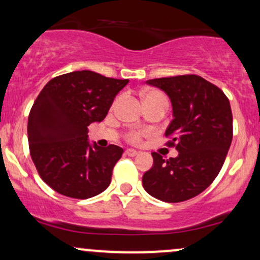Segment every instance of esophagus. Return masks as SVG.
<instances>
[{
	"instance_id": "obj_1",
	"label": "esophagus",
	"mask_w": 260,
	"mask_h": 260,
	"mask_svg": "<svg viewBox=\"0 0 260 260\" xmlns=\"http://www.w3.org/2000/svg\"><path fill=\"white\" fill-rule=\"evenodd\" d=\"M138 151H136V150H134V149H127L126 151H125V155H127V156H136L138 155Z\"/></svg>"
}]
</instances>
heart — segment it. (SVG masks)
<instances>
[{"mask_svg":"<svg viewBox=\"0 0 260 260\" xmlns=\"http://www.w3.org/2000/svg\"><path fill=\"white\" fill-rule=\"evenodd\" d=\"M142 98H144V103L145 104H150V103H165V104L169 105V100H167L166 95L164 93L158 90H147L142 93ZM147 131L145 130H130L127 131L125 138L126 140L130 142V144L138 145L144 140L145 136L147 135Z\"/></svg>","mask_w":260,"mask_h":260,"instance_id":"b5f03b06","label":"heart"}]
</instances>
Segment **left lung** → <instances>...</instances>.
<instances>
[{
  "instance_id": "1",
  "label": "left lung",
  "mask_w": 260,
  "mask_h": 260,
  "mask_svg": "<svg viewBox=\"0 0 260 260\" xmlns=\"http://www.w3.org/2000/svg\"><path fill=\"white\" fill-rule=\"evenodd\" d=\"M147 84L170 96L174 120L167 127L166 146L177 157L165 160L152 152L153 165L142 176L149 194L169 203L183 202L205 191L219 174L233 139L228 98L217 85L196 74L156 78Z\"/></svg>"
}]
</instances>
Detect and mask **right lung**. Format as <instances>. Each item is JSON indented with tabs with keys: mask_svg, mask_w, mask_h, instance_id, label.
<instances>
[{
	"mask_svg": "<svg viewBox=\"0 0 260 260\" xmlns=\"http://www.w3.org/2000/svg\"><path fill=\"white\" fill-rule=\"evenodd\" d=\"M129 79L78 71L49 80L28 116V144L41 178L63 196L86 200L110 185L124 150L91 146L88 126L107 116L116 94Z\"/></svg>",
	"mask_w": 260,
	"mask_h": 260,
	"instance_id": "right-lung-1",
	"label": "right lung"
}]
</instances>
